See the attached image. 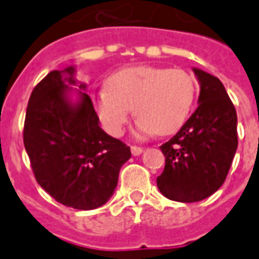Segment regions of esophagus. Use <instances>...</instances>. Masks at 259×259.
<instances>
[{"instance_id": "esophagus-1", "label": "esophagus", "mask_w": 259, "mask_h": 259, "mask_svg": "<svg viewBox=\"0 0 259 259\" xmlns=\"http://www.w3.org/2000/svg\"><path fill=\"white\" fill-rule=\"evenodd\" d=\"M131 152H132V155H134V157H138V155H140V154L143 152V148L138 147V146H132Z\"/></svg>"}]
</instances>
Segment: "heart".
<instances>
[{"label": "heart", "instance_id": "1", "mask_svg": "<svg viewBox=\"0 0 259 259\" xmlns=\"http://www.w3.org/2000/svg\"><path fill=\"white\" fill-rule=\"evenodd\" d=\"M196 97V83L181 69L128 67L112 74L108 88L93 94V105L105 131L120 136L132 109L139 135L166 136L185 124Z\"/></svg>", "mask_w": 259, "mask_h": 259}]
</instances>
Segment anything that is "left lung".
Instances as JSON below:
<instances>
[{"mask_svg":"<svg viewBox=\"0 0 259 259\" xmlns=\"http://www.w3.org/2000/svg\"><path fill=\"white\" fill-rule=\"evenodd\" d=\"M200 83L198 107L176 135L162 144L165 169L157 178L165 197L196 202L226 181L238 147L236 111L219 78L193 69Z\"/></svg>","mask_w":259,"mask_h":259,"instance_id":"obj_1","label":"left lung"}]
</instances>
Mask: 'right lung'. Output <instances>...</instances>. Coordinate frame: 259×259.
I'll list each match as a JSON object with an SVG mask.
<instances>
[{"mask_svg": "<svg viewBox=\"0 0 259 259\" xmlns=\"http://www.w3.org/2000/svg\"><path fill=\"white\" fill-rule=\"evenodd\" d=\"M83 90L74 66L48 73L28 101L24 146L36 181L50 196L66 206L90 211L112 197L131 150L102 131ZM71 91L78 94L77 102L71 101Z\"/></svg>", "mask_w": 259, "mask_h": 259, "instance_id": "right-lung-1", "label": "right lung"}]
</instances>
